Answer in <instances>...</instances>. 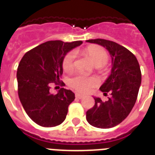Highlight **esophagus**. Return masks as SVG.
I'll list each match as a JSON object with an SVG mask.
<instances>
[{
  "label": "esophagus",
  "instance_id": "1",
  "mask_svg": "<svg viewBox=\"0 0 155 155\" xmlns=\"http://www.w3.org/2000/svg\"><path fill=\"white\" fill-rule=\"evenodd\" d=\"M75 97L78 99H83V98H84V96L80 94V93H75Z\"/></svg>",
  "mask_w": 155,
  "mask_h": 155
}]
</instances>
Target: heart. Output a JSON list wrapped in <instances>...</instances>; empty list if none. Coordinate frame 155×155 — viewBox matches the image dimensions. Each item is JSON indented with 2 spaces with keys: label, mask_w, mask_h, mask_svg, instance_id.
Masks as SVG:
<instances>
[{
  "label": "heart",
  "mask_w": 155,
  "mask_h": 155,
  "mask_svg": "<svg viewBox=\"0 0 155 155\" xmlns=\"http://www.w3.org/2000/svg\"><path fill=\"white\" fill-rule=\"evenodd\" d=\"M84 52L92 58V62L97 67H102L107 64L108 61V54L105 50L98 46H89L85 48ZM76 53L75 51L68 52L63 59V68L65 71H71L75 65ZM68 84L72 89L81 93L89 92L92 87L98 84V80L94 77H89L84 75H76L71 78Z\"/></svg>",
  "instance_id": "heart-1"
}]
</instances>
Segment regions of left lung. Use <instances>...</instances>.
Returning <instances> with one entry per match:
<instances>
[{"mask_svg": "<svg viewBox=\"0 0 155 155\" xmlns=\"http://www.w3.org/2000/svg\"><path fill=\"white\" fill-rule=\"evenodd\" d=\"M108 50L112 57L111 75L100 89L111 95L107 101L94 97L95 104L86 113L90 125L101 129L114 127L127 117L137 101L142 73L137 58L123 46L109 40L90 39Z\"/></svg>", "mask_w": 155, "mask_h": 155, "instance_id": "obj_1", "label": "left lung"}]
</instances>
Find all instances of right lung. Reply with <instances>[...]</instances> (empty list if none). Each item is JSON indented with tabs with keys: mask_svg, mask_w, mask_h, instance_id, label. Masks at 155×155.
I'll return each mask as SVG.
<instances>
[{
	"mask_svg": "<svg viewBox=\"0 0 155 155\" xmlns=\"http://www.w3.org/2000/svg\"><path fill=\"white\" fill-rule=\"evenodd\" d=\"M82 43L48 41L26 52L21 59L17 71L18 97L25 113L38 125L54 127L65 120L75 94L61 87L54 95L50 89L53 84L65 85L59 80L63 58Z\"/></svg>",
	"mask_w": 155,
	"mask_h": 155,
	"instance_id": "obj_1",
	"label": "right lung"
}]
</instances>
